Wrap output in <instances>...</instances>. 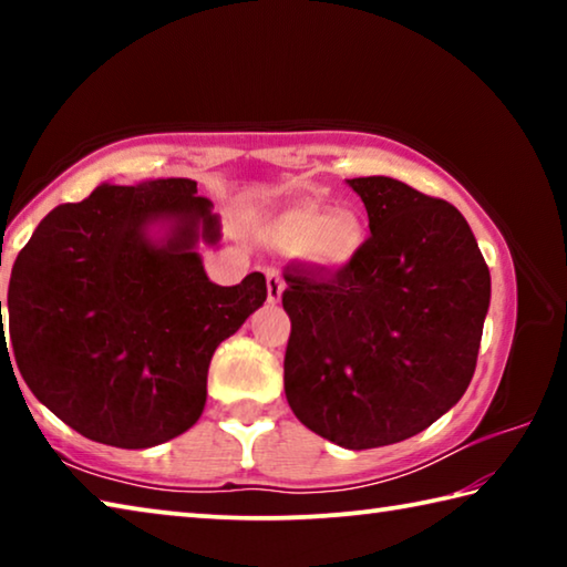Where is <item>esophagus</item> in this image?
<instances>
[{
  "label": "esophagus",
  "instance_id": "esophagus-1",
  "mask_svg": "<svg viewBox=\"0 0 567 567\" xmlns=\"http://www.w3.org/2000/svg\"><path fill=\"white\" fill-rule=\"evenodd\" d=\"M282 292H285V280L282 275L277 270H267V300L272 305L282 300Z\"/></svg>",
  "mask_w": 567,
  "mask_h": 567
}]
</instances>
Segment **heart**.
Returning a JSON list of instances; mask_svg holds the SVG:
<instances>
[{
	"instance_id": "heart-1",
	"label": "heart",
	"mask_w": 567,
	"mask_h": 567,
	"mask_svg": "<svg viewBox=\"0 0 567 567\" xmlns=\"http://www.w3.org/2000/svg\"><path fill=\"white\" fill-rule=\"evenodd\" d=\"M285 245L305 247L310 260L324 270L348 267L364 245V225L352 213H330L328 207L302 203L287 209L277 223Z\"/></svg>"
}]
</instances>
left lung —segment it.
<instances>
[{
    "mask_svg": "<svg viewBox=\"0 0 567 567\" xmlns=\"http://www.w3.org/2000/svg\"><path fill=\"white\" fill-rule=\"evenodd\" d=\"M348 185L370 219L360 255L334 272H282L285 395L312 433L368 450L422 433L465 395L491 270L445 199L392 177Z\"/></svg>",
    "mask_w": 567,
    "mask_h": 567,
    "instance_id": "obj_1",
    "label": "left lung"
}]
</instances>
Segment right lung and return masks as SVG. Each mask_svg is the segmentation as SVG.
Listing matches in <instances>:
<instances>
[{"label":"right lung","instance_id":"1","mask_svg":"<svg viewBox=\"0 0 567 567\" xmlns=\"http://www.w3.org/2000/svg\"><path fill=\"white\" fill-rule=\"evenodd\" d=\"M157 221L171 225L159 244L148 237ZM199 237L217 245L219 219L197 182H104L54 207L17 255L7 295L17 368L80 435L140 450L203 415L209 360L262 307L267 282L262 272L209 282Z\"/></svg>","mask_w":567,"mask_h":567}]
</instances>
